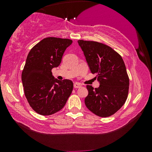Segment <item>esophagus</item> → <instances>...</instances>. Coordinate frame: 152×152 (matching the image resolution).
Instances as JSON below:
<instances>
[{"mask_svg": "<svg viewBox=\"0 0 152 152\" xmlns=\"http://www.w3.org/2000/svg\"><path fill=\"white\" fill-rule=\"evenodd\" d=\"M81 86H81V84H79V83L76 82V83H75V84H74V88H80Z\"/></svg>", "mask_w": 152, "mask_h": 152, "instance_id": "34e87169", "label": "esophagus"}]
</instances>
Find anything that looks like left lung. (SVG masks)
<instances>
[{"label": "left lung", "instance_id": "8db88e82", "mask_svg": "<svg viewBox=\"0 0 152 152\" xmlns=\"http://www.w3.org/2000/svg\"><path fill=\"white\" fill-rule=\"evenodd\" d=\"M91 73L99 82L98 88L87 85L88 94L84 102L99 117L115 113L127 99L129 79L121 56L111 47L92 41L79 40Z\"/></svg>", "mask_w": 152, "mask_h": 152}]
</instances>
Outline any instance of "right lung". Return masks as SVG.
Segmentation results:
<instances>
[{"label":"right lung","instance_id":"add662e5","mask_svg":"<svg viewBox=\"0 0 152 152\" xmlns=\"http://www.w3.org/2000/svg\"><path fill=\"white\" fill-rule=\"evenodd\" d=\"M72 43L68 39L47 37L29 52L22 71L24 93L37 113L50 115L65 106L73 88L71 80H58L52 69L61 64L64 51Z\"/></svg>","mask_w":152,"mask_h":152}]
</instances>
